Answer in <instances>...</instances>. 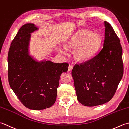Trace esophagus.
Listing matches in <instances>:
<instances>
[{"label": "esophagus", "instance_id": "1", "mask_svg": "<svg viewBox=\"0 0 129 129\" xmlns=\"http://www.w3.org/2000/svg\"><path fill=\"white\" fill-rule=\"evenodd\" d=\"M73 68V66L72 64H69L68 67V71H71Z\"/></svg>", "mask_w": 129, "mask_h": 129}]
</instances>
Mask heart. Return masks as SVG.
<instances>
[{
  "instance_id": "1",
  "label": "heart",
  "mask_w": 129,
  "mask_h": 129,
  "mask_svg": "<svg viewBox=\"0 0 129 129\" xmlns=\"http://www.w3.org/2000/svg\"><path fill=\"white\" fill-rule=\"evenodd\" d=\"M100 43L101 37L98 33L82 29L73 34L65 42L64 47L67 50L75 49L73 53L75 59L78 62H85L93 57ZM59 52L66 54L64 48H60Z\"/></svg>"
}]
</instances>
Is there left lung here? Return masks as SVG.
Listing matches in <instances>:
<instances>
[{
  "label": "left lung",
  "instance_id": "1",
  "mask_svg": "<svg viewBox=\"0 0 129 129\" xmlns=\"http://www.w3.org/2000/svg\"><path fill=\"white\" fill-rule=\"evenodd\" d=\"M103 47L93 58L75 64L72 76L78 101L86 106L109 101L116 92L123 73L122 48L112 26L105 21Z\"/></svg>",
  "mask_w": 129,
  "mask_h": 129
}]
</instances>
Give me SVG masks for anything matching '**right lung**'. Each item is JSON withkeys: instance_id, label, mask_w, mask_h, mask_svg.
<instances>
[{"instance_id": "add662e5", "label": "right lung", "mask_w": 129, "mask_h": 129, "mask_svg": "<svg viewBox=\"0 0 129 129\" xmlns=\"http://www.w3.org/2000/svg\"><path fill=\"white\" fill-rule=\"evenodd\" d=\"M38 29L32 23L20 28L9 48L8 76L10 88L23 105L40 110L54 104L60 76L67 71L68 64L46 60L38 62L30 56V33Z\"/></svg>"}]
</instances>
